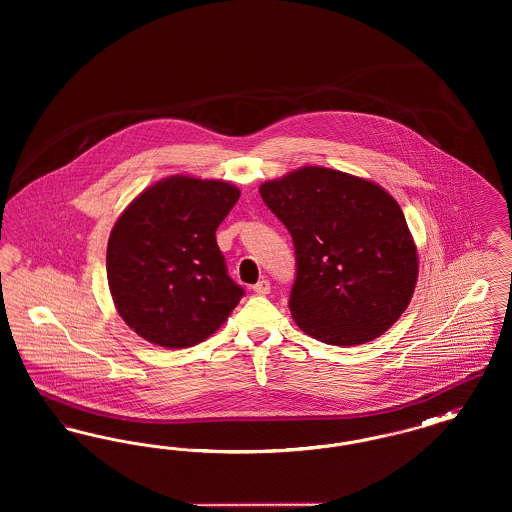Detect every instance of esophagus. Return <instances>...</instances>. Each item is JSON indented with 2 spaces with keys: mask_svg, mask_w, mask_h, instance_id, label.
Instances as JSON below:
<instances>
[{
  "mask_svg": "<svg viewBox=\"0 0 512 512\" xmlns=\"http://www.w3.org/2000/svg\"><path fill=\"white\" fill-rule=\"evenodd\" d=\"M253 292L257 293V295H267V293H270V282L268 280H259L253 286Z\"/></svg>",
  "mask_w": 512,
  "mask_h": 512,
  "instance_id": "esophagus-1",
  "label": "esophagus"
}]
</instances>
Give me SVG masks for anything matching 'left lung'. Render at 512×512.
Here are the masks:
<instances>
[{"label": "left lung", "mask_w": 512, "mask_h": 512, "mask_svg": "<svg viewBox=\"0 0 512 512\" xmlns=\"http://www.w3.org/2000/svg\"><path fill=\"white\" fill-rule=\"evenodd\" d=\"M259 192L292 234L290 311L305 334L359 345L403 315L418 255L405 215L386 190L345 172L303 167Z\"/></svg>", "instance_id": "obj_1"}]
</instances>
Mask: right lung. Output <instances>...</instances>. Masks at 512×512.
Wrapping results in <instances>:
<instances>
[{
  "label": "right lung",
  "mask_w": 512,
  "mask_h": 512,
  "mask_svg": "<svg viewBox=\"0 0 512 512\" xmlns=\"http://www.w3.org/2000/svg\"><path fill=\"white\" fill-rule=\"evenodd\" d=\"M240 190L171 176L138 195L113 226L107 280L124 322L161 347H192L244 297L228 276L215 232Z\"/></svg>",
  "instance_id": "obj_1"
}]
</instances>
